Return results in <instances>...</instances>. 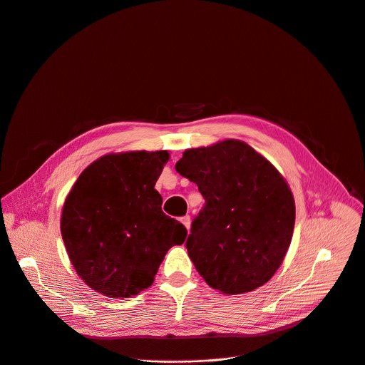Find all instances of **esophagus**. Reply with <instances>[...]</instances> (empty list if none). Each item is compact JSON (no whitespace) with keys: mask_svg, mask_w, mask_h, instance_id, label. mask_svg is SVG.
<instances>
[{"mask_svg":"<svg viewBox=\"0 0 365 365\" xmlns=\"http://www.w3.org/2000/svg\"><path fill=\"white\" fill-rule=\"evenodd\" d=\"M181 223L185 226L187 230H190V226H191V218H190V215H184V217L181 218Z\"/></svg>","mask_w":365,"mask_h":365,"instance_id":"obj_1","label":"esophagus"}]
</instances>
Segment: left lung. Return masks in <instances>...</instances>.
Masks as SVG:
<instances>
[{
	"mask_svg": "<svg viewBox=\"0 0 365 365\" xmlns=\"http://www.w3.org/2000/svg\"><path fill=\"white\" fill-rule=\"evenodd\" d=\"M175 170L205 200L187 239L207 284L226 295L263 286L282 264L295 226V200L283 175L239 139L185 150Z\"/></svg>",
	"mask_w": 365,
	"mask_h": 365,
	"instance_id": "obj_1",
	"label": "left lung"
}]
</instances>
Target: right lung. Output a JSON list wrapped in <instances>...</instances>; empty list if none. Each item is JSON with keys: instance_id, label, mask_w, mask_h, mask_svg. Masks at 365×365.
<instances>
[{"instance_id": "add662e5", "label": "right lung", "mask_w": 365, "mask_h": 365, "mask_svg": "<svg viewBox=\"0 0 365 365\" xmlns=\"http://www.w3.org/2000/svg\"><path fill=\"white\" fill-rule=\"evenodd\" d=\"M168 151H128L101 157L79 175L60 218L68 259L96 292L129 298L154 283L167 252L187 229L163 212L155 190Z\"/></svg>"}]
</instances>
